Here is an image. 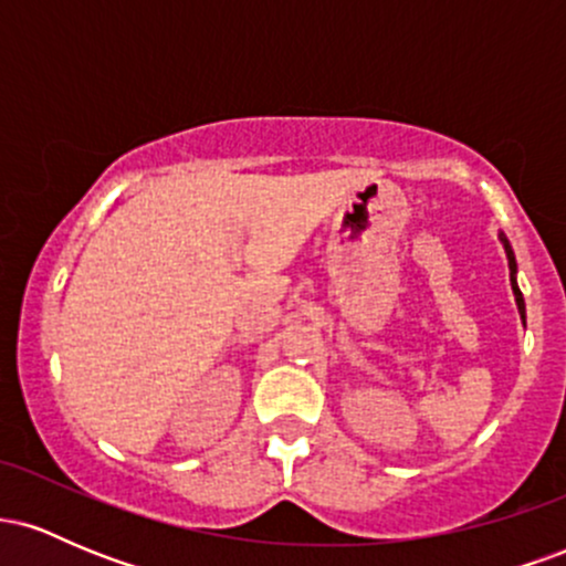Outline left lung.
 Returning a JSON list of instances; mask_svg holds the SVG:
<instances>
[{
	"label": "left lung",
	"instance_id": "obj_1",
	"mask_svg": "<svg viewBox=\"0 0 566 566\" xmlns=\"http://www.w3.org/2000/svg\"><path fill=\"white\" fill-rule=\"evenodd\" d=\"M500 242H503V247H505V258H509V271H511V290H513V297H516V305H518V316H522L524 327H527V311H524V297H522V290H518V284H516V258H513V250H511L509 239H505L503 233H500Z\"/></svg>",
	"mask_w": 566,
	"mask_h": 566
}]
</instances>
